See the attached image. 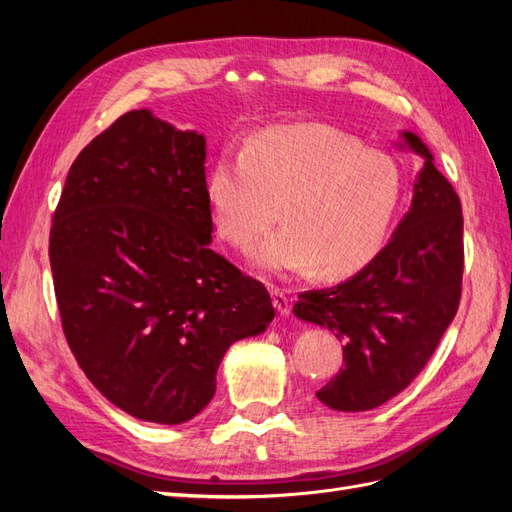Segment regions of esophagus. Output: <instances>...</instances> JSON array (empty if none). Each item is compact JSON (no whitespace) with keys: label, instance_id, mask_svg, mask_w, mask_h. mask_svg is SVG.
I'll return each mask as SVG.
<instances>
[{"label":"esophagus","instance_id":"34e87169","mask_svg":"<svg viewBox=\"0 0 512 512\" xmlns=\"http://www.w3.org/2000/svg\"><path fill=\"white\" fill-rule=\"evenodd\" d=\"M271 299H273V307L280 312L282 316H288L290 314V299L288 294L280 288H271Z\"/></svg>","mask_w":512,"mask_h":512}]
</instances>
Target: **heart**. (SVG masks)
<instances>
[{"label": "heart", "mask_w": 512, "mask_h": 512, "mask_svg": "<svg viewBox=\"0 0 512 512\" xmlns=\"http://www.w3.org/2000/svg\"><path fill=\"white\" fill-rule=\"evenodd\" d=\"M215 232L237 250L277 218L284 226L250 252L275 275H352L384 247L404 196L393 156L327 126H288L224 151L207 177Z\"/></svg>", "instance_id": "1"}]
</instances>
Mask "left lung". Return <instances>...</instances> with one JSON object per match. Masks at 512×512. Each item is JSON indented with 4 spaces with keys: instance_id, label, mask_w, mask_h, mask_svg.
<instances>
[{
    "instance_id": "obj_1",
    "label": "left lung",
    "mask_w": 512,
    "mask_h": 512,
    "mask_svg": "<svg viewBox=\"0 0 512 512\" xmlns=\"http://www.w3.org/2000/svg\"><path fill=\"white\" fill-rule=\"evenodd\" d=\"M404 143L425 160L410 211L391 241L350 280L299 294L292 312L335 333L344 367L316 397L339 412L386 404L421 374L461 299L463 215L453 185L414 132Z\"/></svg>"
}]
</instances>
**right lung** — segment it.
Here are the masks:
<instances>
[{"instance_id":"obj_1","label":"right lung","mask_w":512,"mask_h":512,"mask_svg":"<svg viewBox=\"0 0 512 512\" xmlns=\"http://www.w3.org/2000/svg\"><path fill=\"white\" fill-rule=\"evenodd\" d=\"M207 141L147 108L74 160L53 215L51 271L85 376L147 423L190 421L226 350L275 316L267 288L211 250Z\"/></svg>"}]
</instances>
